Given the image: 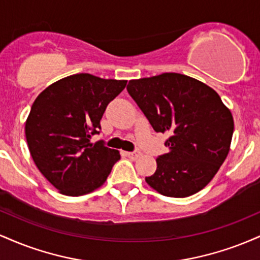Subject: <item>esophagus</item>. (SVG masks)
Masks as SVG:
<instances>
[{"label": "esophagus", "mask_w": 260, "mask_h": 260, "mask_svg": "<svg viewBox=\"0 0 260 260\" xmlns=\"http://www.w3.org/2000/svg\"><path fill=\"white\" fill-rule=\"evenodd\" d=\"M127 156L132 160H137L142 156V153L140 151H129V153H127Z\"/></svg>", "instance_id": "esophagus-1"}]
</instances>
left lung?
<instances>
[{
  "mask_svg": "<svg viewBox=\"0 0 260 260\" xmlns=\"http://www.w3.org/2000/svg\"><path fill=\"white\" fill-rule=\"evenodd\" d=\"M127 90L153 126L168 133L166 154L145 182L160 194L184 198L213 180L230 151L234 117L213 88L180 73L129 80Z\"/></svg>",
  "mask_w": 260,
  "mask_h": 260,
  "instance_id": "obj_1",
  "label": "left lung"
}]
</instances>
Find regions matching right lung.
I'll use <instances>...</instances> for the list:
<instances>
[{
  "label": "right lung",
  "mask_w": 260,
  "mask_h": 260,
  "mask_svg": "<svg viewBox=\"0 0 260 260\" xmlns=\"http://www.w3.org/2000/svg\"><path fill=\"white\" fill-rule=\"evenodd\" d=\"M127 80L89 73L68 76L38 95L25 122V138L39 171L59 193L88 194L105 183L120 151L91 143L106 106Z\"/></svg>",
  "instance_id": "right-lung-1"
}]
</instances>
